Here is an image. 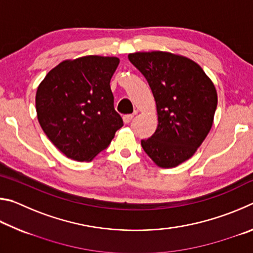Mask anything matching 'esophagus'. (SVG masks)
I'll list each match as a JSON object with an SVG mask.
<instances>
[{
	"instance_id": "34e87169",
	"label": "esophagus",
	"mask_w": 253,
	"mask_h": 253,
	"mask_svg": "<svg viewBox=\"0 0 253 253\" xmlns=\"http://www.w3.org/2000/svg\"><path fill=\"white\" fill-rule=\"evenodd\" d=\"M132 118H134V115H125V116L123 117V121L125 124H129L132 121Z\"/></svg>"
}]
</instances>
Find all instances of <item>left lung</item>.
I'll return each instance as SVG.
<instances>
[{
  "instance_id": "1",
  "label": "left lung",
  "mask_w": 253,
  "mask_h": 253,
  "mask_svg": "<svg viewBox=\"0 0 253 253\" xmlns=\"http://www.w3.org/2000/svg\"><path fill=\"white\" fill-rule=\"evenodd\" d=\"M128 59L146 78L156 102L158 125L142 147L157 166L175 168L193 156L211 129L215 87L198 63L182 55L152 51Z\"/></svg>"
}]
</instances>
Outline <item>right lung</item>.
Wrapping results in <instances>:
<instances>
[{
  "mask_svg": "<svg viewBox=\"0 0 253 253\" xmlns=\"http://www.w3.org/2000/svg\"><path fill=\"white\" fill-rule=\"evenodd\" d=\"M118 65L116 57L66 60L50 70L38 87V121L68 158L91 161L123 127L109 84Z\"/></svg>",
  "mask_w": 253,
  "mask_h": 253,
  "instance_id": "right-lung-1",
  "label": "right lung"
}]
</instances>
